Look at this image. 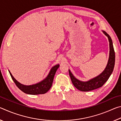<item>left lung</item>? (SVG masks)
<instances>
[{"mask_svg": "<svg viewBox=\"0 0 121 121\" xmlns=\"http://www.w3.org/2000/svg\"><path fill=\"white\" fill-rule=\"evenodd\" d=\"M102 32L107 37L109 42V56L107 65L105 70L97 77L92 78L88 81L83 82L76 78L69 69V73L71 82L74 86L79 91L84 92L89 91L101 87L107 82L113 71L115 61V55L112 40L107 32L105 31H102Z\"/></svg>", "mask_w": 121, "mask_h": 121, "instance_id": "8db88e82", "label": "left lung"}]
</instances>
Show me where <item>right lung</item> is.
<instances>
[{"label":"right lung","instance_id":"add662e5","mask_svg":"<svg viewBox=\"0 0 121 121\" xmlns=\"http://www.w3.org/2000/svg\"><path fill=\"white\" fill-rule=\"evenodd\" d=\"M59 67V65H54L51 69L48 75L45 78L40 82L31 85H25L19 83L14 78L9 70V71L14 82L20 90H21L24 93L28 94V95H37L45 93L51 89L52 85L54 75Z\"/></svg>","mask_w":121,"mask_h":121}]
</instances>
